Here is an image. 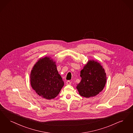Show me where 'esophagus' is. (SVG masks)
I'll return each mask as SVG.
<instances>
[{
    "label": "esophagus",
    "mask_w": 133,
    "mask_h": 133,
    "mask_svg": "<svg viewBox=\"0 0 133 133\" xmlns=\"http://www.w3.org/2000/svg\"><path fill=\"white\" fill-rule=\"evenodd\" d=\"M71 84V81H67V82H66V85H70Z\"/></svg>",
    "instance_id": "obj_1"
}]
</instances>
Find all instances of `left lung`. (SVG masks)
Instances as JSON below:
<instances>
[{
	"label": "left lung",
	"instance_id": "left-lung-1",
	"mask_svg": "<svg viewBox=\"0 0 133 133\" xmlns=\"http://www.w3.org/2000/svg\"><path fill=\"white\" fill-rule=\"evenodd\" d=\"M82 78L77 89L80 96L87 98L98 95L103 89L106 82V74L101 64L89 61L81 71Z\"/></svg>",
	"mask_w": 133,
	"mask_h": 133
}]
</instances>
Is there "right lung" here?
<instances>
[{
    "instance_id": "right-lung-1",
    "label": "right lung",
    "mask_w": 133,
    "mask_h": 133,
    "mask_svg": "<svg viewBox=\"0 0 133 133\" xmlns=\"http://www.w3.org/2000/svg\"><path fill=\"white\" fill-rule=\"evenodd\" d=\"M30 78L32 88L47 99L55 97L64 85L55 62L48 57L40 59L35 65Z\"/></svg>"
}]
</instances>
